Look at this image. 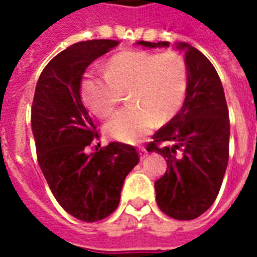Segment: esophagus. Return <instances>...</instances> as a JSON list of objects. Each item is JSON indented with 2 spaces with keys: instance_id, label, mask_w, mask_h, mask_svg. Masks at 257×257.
<instances>
[{
  "instance_id": "34e87169",
  "label": "esophagus",
  "mask_w": 257,
  "mask_h": 257,
  "mask_svg": "<svg viewBox=\"0 0 257 257\" xmlns=\"http://www.w3.org/2000/svg\"><path fill=\"white\" fill-rule=\"evenodd\" d=\"M139 154L140 160H145L146 157H147V150H146L145 147H139Z\"/></svg>"
}]
</instances>
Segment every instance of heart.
<instances>
[{
	"label": "heart",
	"instance_id": "heart-1",
	"mask_svg": "<svg viewBox=\"0 0 257 257\" xmlns=\"http://www.w3.org/2000/svg\"><path fill=\"white\" fill-rule=\"evenodd\" d=\"M189 84L187 64L182 55L125 51L106 64V74H86L81 96L96 117L111 115L123 92L131 106L106 123L107 135L123 143H136L157 122H167L183 104Z\"/></svg>",
	"mask_w": 257,
	"mask_h": 257
}]
</instances>
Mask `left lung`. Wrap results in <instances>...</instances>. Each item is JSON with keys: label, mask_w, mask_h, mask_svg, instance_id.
Masks as SVG:
<instances>
[{"label": "left lung", "mask_w": 257, "mask_h": 257, "mask_svg": "<svg viewBox=\"0 0 257 257\" xmlns=\"http://www.w3.org/2000/svg\"><path fill=\"white\" fill-rule=\"evenodd\" d=\"M136 44L169 47L167 41ZM176 48L186 52V99L180 111L153 135L147 151L161 154L168 165L165 175L154 183L160 209L173 219L191 220L209 209L219 194L228 162L230 121L213 64L186 42Z\"/></svg>", "instance_id": "1"}]
</instances>
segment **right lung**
Instances as JSON below:
<instances>
[{
    "mask_svg": "<svg viewBox=\"0 0 257 257\" xmlns=\"http://www.w3.org/2000/svg\"><path fill=\"white\" fill-rule=\"evenodd\" d=\"M118 44L90 40L56 55L42 70L31 107L37 158L48 186L67 213L86 223L117 209L123 180L139 162L134 146L118 142L88 153L99 134L81 101V79L93 60Z\"/></svg>",
    "mask_w": 257,
    "mask_h": 257,
    "instance_id": "1",
    "label": "right lung"
}]
</instances>
